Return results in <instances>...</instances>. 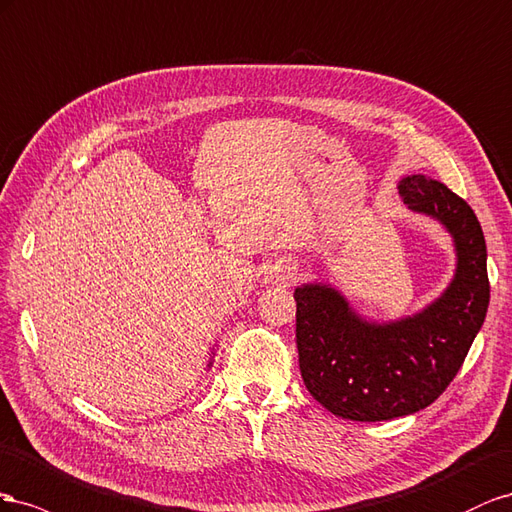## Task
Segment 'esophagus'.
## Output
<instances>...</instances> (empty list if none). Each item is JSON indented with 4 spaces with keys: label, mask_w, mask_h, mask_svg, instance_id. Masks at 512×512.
I'll use <instances>...</instances> for the list:
<instances>
[{
    "label": "esophagus",
    "mask_w": 512,
    "mask_h": 512,
    "mask_svg": "<svg viewBox=\"0 0 512 512\" xmlns=\"http://www.w3.org/2000/svg\"><path fill=\"white\" fill-rule=\"evenodd\" d=\"M291 279L289 276V272H283V270H279V272H270V279H266L268 283H272V285H285L287 281Z\"/></svg>",
    "instance_id": "34e87169"
}]
</instances>
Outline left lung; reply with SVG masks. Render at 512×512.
Listing matches in <instances>:
<instances>
[{
    "mask_svg": "<svg viewBox=\"0 0 512 512\" xmlns=\"http://www.w3.org/2000/svg\"><path fill=\"white\" fill-rule=\"evenodd\" d=\"M399 195L410 210L437 218L455 240L457 272L440 298L412 317L371 324L328 285L294 291L304 386L347 420L377 422L425 410L459 373L487 315V244L474 210L425 175L403 178Z\"/></svg>",
    "mask_w": 512,
    "mask_h": 512,
    "instance_id": "left-lung-1",
    "label": "left lung"
}]
</instances>
